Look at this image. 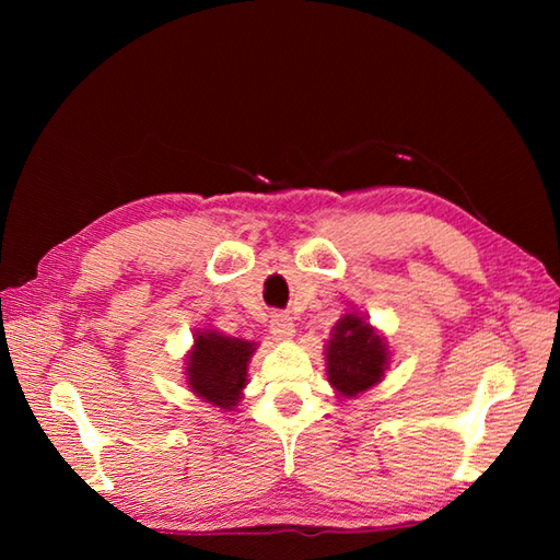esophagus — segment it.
I'll use <instances>...</instances> for the list:
<instances>
[{"instance_id": "esophagus-1", "label": "esophagus", "mask_w": 560, "mask_h": 560, "mask_svg": "<svg viewBox=\"0 0 560 560\" xmlns=\"http://www.w3.org/2000/svg\"><path fill=\"white\" fill-rule=\"evenodd\" d=\"M269 335L277 341H289L295 337V325L289 315L277 313L269 319Z\"/></svg>"}]
</instances>
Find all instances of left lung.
Wrapping results in <instances>:
<instances>
[{"instance_id": "left-lung-1", "label": "left lung", "mask_w": 560, "mask_h": 560, "mask_svg": "<svg viewBox=\"0 0 560 560\" xmlns=\"http://www.w3.org/2000/svg\"><path fill=\"white\" fill-rule=\"evenodd\" d=\"M387 339L359 311H347L325 343L327 383L343 399H353L385 380L389 368Z\"/></svg>"}]
</instances>
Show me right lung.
<instances>
[{"label": "right lung", "mask_w": 560, "mask_h": 560, "mask_svg": "<svg viewBox=\"0 0 560 560\" xmlns=\"http://www.w3.org/2000/svg\"><path fill=\"white\" fill-rule=\"evenodd\" d=\"M185 355V383L189 392L219 411H235L247 385V365L257 351L255 341L229 337L205 327L195 331Z\"/></svg>", "instance_id": "obj_1"}]
</instances>
